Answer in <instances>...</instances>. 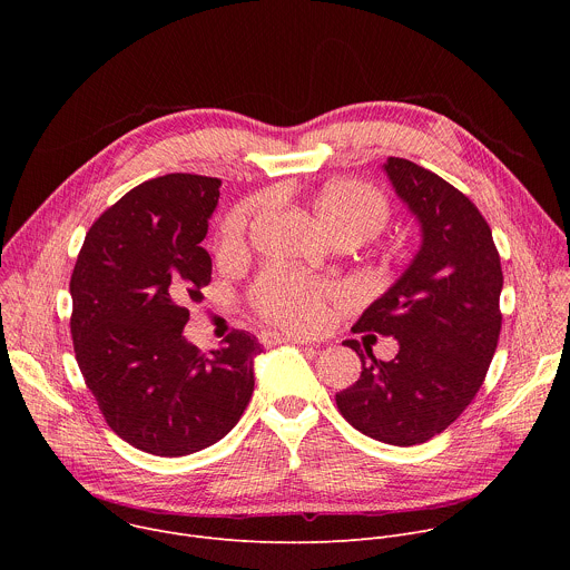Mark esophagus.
Here are the masks:
<instances>
[{"instance_id": "obj_1", "label": "esophagus", "mask_w": 570, "mask_h": 570, "mask_svg": "<svg viewBox=\"0 0 570 570\" xmlns=\"http://www.w3.org/2000/svg\"><path fill=\"white\" fill-rule=\"evenodd\" d=\"M264 341L268 343H295V345H302V347H313L308 341L304 338H297V336H279V334H264Z\"/></svg>"}]
</instances>
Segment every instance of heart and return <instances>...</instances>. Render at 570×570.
<instances>
[{
    "mask_svg": "<svg viewBox=\"0 0 570 570\" xmlns=\"http://www.w3.org/2000/svg\"><path fill=\"white\" fill-rule=\"evenodd\" d=\"M313 209L334 240H367L390 223L392 205L387 196L361 180H336L322 187L313 198ZM248 225V207L232 209L220 225V250L240 248ZM341 293L297 273L271 268L253 286V306L271 324L293 334H317L327 324V313Z\"/></svg>",
    "mask_w": 570,
    "mask_h": 570,
    "instance_id": "obj_1",
    "label": "heart"
}]
</instances>
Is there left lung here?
Segmentation results:
<instances>
[{"label":"left lung","instance_id":"8db88e82","mask_svg":"<svg viewBox=\"0 0 570 570\" xmlns=\"http://www.w3.org/2000/svg\"><path fill=\"white\" fill-rule=\"evenodd\" d=\"M383 169L424 240L352 327L396 338V356L376 361L365 347V361L358 341H347L363 372L336 405L363 435L413 446L446 431L480 390L501 336L503 271L490 225L460 189L403 157H387Z\"/></svg>","mask_w":570,"mask_h":570}]
</instances>
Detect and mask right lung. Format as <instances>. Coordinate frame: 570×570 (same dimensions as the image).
I'll use <instances>...</instances> for the list:
<instances>
[{
    "instance_id": "add662e5",
    "label": "right lung",
    "mask_w": 570,
    "mask_h": 570,
    "mask_svg": "<svg viewBox=\"0 0 570 570\" xmlns=\"http://www.w3.org/2000/svg\"><path fill=\"white\" fill-rule=\"evenodd\" d=\"M218 187L194 174L137 185L92 223L69 282L73 354L101 415L161 458L216 444L255 390V336L236 330L212 354L183 336L212 282L200 240Z\"/></svg>"
}]
</instances>
